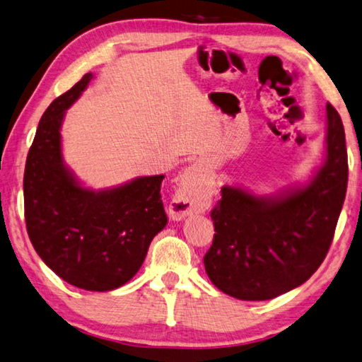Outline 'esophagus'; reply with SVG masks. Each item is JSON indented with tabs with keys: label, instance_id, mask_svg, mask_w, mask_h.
Returning a JSON list of instances; mask_svg holds the SVG:
<instances>
[{
	"label": "esophagus",
	"instance_id": "1",
	"mask_svg": "<svg viewBox=\"0 0 362 362\" xmlns=\"http://www.w3.org/2000/svg\"><path fill=\"white\" fill-rule=\"evenodd\" d=\"M205 185H206V171L202 165H192L186 168L181 176L180 189L175 195L173 202L170 205V215L181 220L192 211H197L199 204L205 197Z\"/></svg>",
	"mask_w": 362,
	"mask_h": 362
}]
</instances>
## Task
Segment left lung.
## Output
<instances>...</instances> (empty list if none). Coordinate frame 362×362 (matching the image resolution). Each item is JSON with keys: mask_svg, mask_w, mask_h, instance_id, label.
<instances>
[{"mask_svg": "<svg viewBox=\"0 0 362 362\" xmlns=\"http://www.w3.org/2000/svg\"><path fill=\"white\" fill-rule=\"evenodd\" d=\"M327 157L310 185L284 197H257L224 186L211 210L210 281L230 297L271 300L315 274L334 239L348 185L341 118L327 104Z\"/></svg>", "mask_w": 362, "mask_h": 362, "instance_id": "left-lung-1", "label": "left lung"}]
</instances>
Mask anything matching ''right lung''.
Wrapping results in <instances>:
<instances>
[{
  "label": "right lung",
  "instance_id": "add662e5",
  "mask_svg": "<svg viewBox=\"0 0 362 362\" xmlns=\"http://www.w3.org/2000/svg\"><path fill=\"white\" fill-rule=\"evenodd\" d=\"M93 78L86 74L41 117L23 173V206L32 245L65 282L107 292L139 271L147 248L167 224L160 186L163 175L94 192L65 168L61 125Z\"/></svg>",
  "mask_w": 362,
  "mask_h": 362
}]
</instances>
